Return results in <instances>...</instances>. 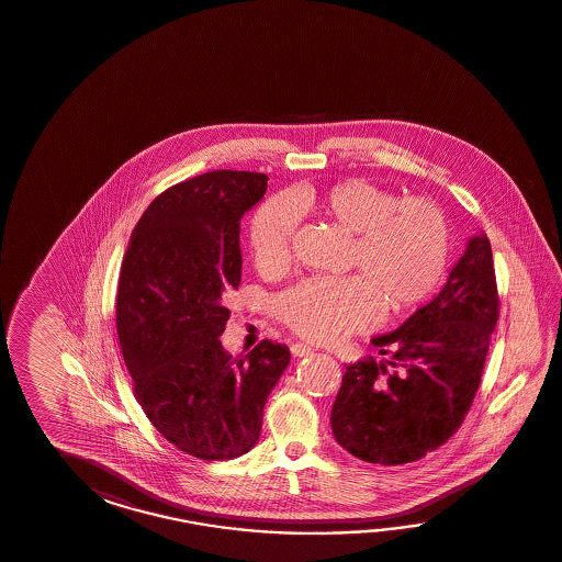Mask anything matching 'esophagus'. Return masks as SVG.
Returning a JSON list of instances; mask_svg holds the SVG:
<instances>
[{
  "instance_id": "esophagus-1",
  "label": "esophagus",
  "mask_w": 562,
  "mask_h": 562,
  "mask_svg": "<svg viewBox=\"0 0 562 562\" xmlns=\"http://www.w3.org/2000/svg\"><path fill=\"white\" fill-rule=\"evenodd\" d=\"M314 352L310 346H305V344H293L291 346V353L295 356V358H303V356H310V353Z\"/></svg>"
}]
</instances>
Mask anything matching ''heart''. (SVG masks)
I'll return each instance as SVG.
<instances>
[{
  "mask_svg": "<svg viewBox=\"0 0 562 562\" xmlns=\"http://www.w3.org/2000/svg\"><path fill=\"white\" fill-rule=\"evenodd\" d=\"M295 210L352 236L348 267L360 277L307 279L285 291L277 315L300 338L326 344L364 331L379 319L411 314L431 297L449 261V224L425 198H401L364 182L305 186L257 210L248 252L261 274L283 273L293 259Z\"/></svg>",
  "mask_w": 562,
  "mask_h": 562,
  "instance_id": "obj_1",
  "label": "heart"
}]
</instances>
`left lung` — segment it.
<instances>
[{"label": "left lung", "instance_id": "1", "mask_svg": "<svg viewBox=\"0 0 562 562\" xmlns=\"http://www.w3.org/2000/svg\"><path fill=\"white\" fill-rule=\"evenodd\" d=\"M499 317L487 236H473L441 293L392 334L372 339L382 356L346 366L331 431L353 457L403 465L447 443L482 382Z\"/></svg>", "mask_w": 562, "mask_h": 562}]
</instances>
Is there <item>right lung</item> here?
<instances>
[{
    "instance_id": "1",
    "label": "right lung",
    "mask_w": 562,
    "mask_h": 562,
    "mask_svg": "<svg viewBox=\"0 0 562 562\" xmlns=\"http://www.w3.org/2000/svg\"><path fill=\"white\" fill-rule=\"evenodd\" d=\"M267 180L214 170L171 186L133 228L121 265L117 336L133 394L161 437L204 461L255 447L291 358L269 339L233 358L221 341L226 297L240 285V218Z\"/></svg>"
}]
</instances>
